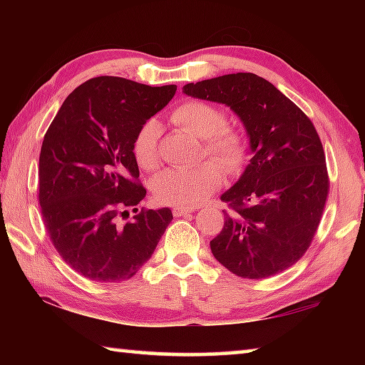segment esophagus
Here are the masks:
<instances>
[{
    "mask_svg": "<svg viewBox=\"0 0 365 365\" xmlns=\"http://www.w3.org/2000/svg\"><path fill=\"white\" fill-rule=\"evenodd\" d=\"M193 211L195 209H190V207H174V215L175 217H183V215H188Z\"/></svg>",
    "mask_w": 365,
    "mask_h": 365,
    "instance_id": "esophagus-1",
    "label": "esophagus"
}]
</instances>
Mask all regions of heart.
I'll list each match as a JSON object with an SVG mask.
<instances>
[{"instance_id":"1","label":"heart","mask_w":365,"mask_h":365,"mask_svg":"<svg viewBox=\"0 0 365 365\" xmlns=\"http://www.w3.org/2000/svg\"><path fill=\"white\" fill-rule=\"evenodd\" d=\"M172 122L205 140V151L228 174H237L248 159V140L237 128L225 127L227 114L205 101H185L172 113ZM160 125L150 119L133 138V158L141 169L153 170L159 164ZM222 169L215 163H202L188 169H169L154 178L153 193L163 205L196 207L220 187Z\"/></svg>"}]
</instances>
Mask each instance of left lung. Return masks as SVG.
<instances>
[{"instance_id":"left-lung-1","label":"left lung","mask_w":365,"mask_h":365,"mask_svg":"<svg viewBox=\"0 0 365 365\" xmlns=\"http://www.w3.org/2000/svg\"><path fill=\"white\" fill-rule=\"evenodd\" d=\"M183 93L225 104L250 138V164L220 196L232 212L211 242L214 257L252 280L292 267L316 235L330 188L316 127L280 90L251 72L188 83Z\"/></svg>"}]
</instances>
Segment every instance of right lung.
Here are the masks:
<instances>
[{
	"mask_svg": "<svg viewBox=\"0 0 365 365\" xmlns=\"http://www.w3.org/2000/svg\"><path fill=\"white\" fill-rule=\"evenodd\" d=\"M177 86L95 77L66 98L43 138L38 200L54 248L93 282H122L153 256L170 224L169 207L141 209L146 190L132 145L140 127L168 106Z\"/></svg>",
	"mask_w": 365,
	"mask_h": 365,
	"instance_id": "add662e5",
	"label": "right lung"
}]
</instances>
